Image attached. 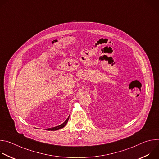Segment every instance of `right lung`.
Listing matches in <instances>:
<instances>
[{
    "label": "right lung",
    "mask_w": 159,
    "mask_h": 159,
    "mask_svg": "<svg viewBox=\"0 0 159 159\" xmlns=\"http://www.w3.org/2000/svg\"><path fill=\"white\" fill-rule=\"evenodd\" d=\"M69 118H68L65 120V121L64 123H63L61 124L60 125L57 126H55V127H53V128H47L46 130H48V131H55V130H58V129H61V128H63L66 125V124L67 123V122H68V121H69Z\"/></svg>",
    "instance_id": "add662e5"
}]
</instances>
